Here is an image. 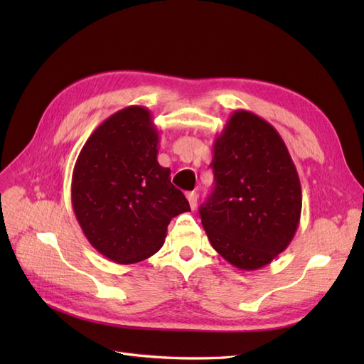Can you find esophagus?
I'll use <instances>...</instances> for the list:
<instances>
[{"label":"esophagus","mask_w":364,"mask_h":364,"mask_svg":"<svg viewBox=\"0 0 364 364\" xmlns=\"http://www.w3.org/2000/svg\"><path fill=\"white\" fill-rule=\"evenodd\" d=\"M186 199H188V203H190L191 209H194L197 206V194L194 191L186 193Z\"/></svg>","instance_id":"obj_1"}]
</instances>
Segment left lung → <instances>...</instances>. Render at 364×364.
<instances>
[{"label":"left lung","mask_w":364,"mask_h":364,"mask_svg":"<svg viewBox=\"0 0 364 364\" xmlns=\"http://www.w3.org/2000/svg\"><path fill=\"white\" fill-rule=\"evenodd\" d=\"M214 191L199 208L209 243L241 270L267 266L299 226L302 190L287 146L261 117L235 111L214 142Z\"/></svg>","instance_id":"left-lung-1"}]
</instances>
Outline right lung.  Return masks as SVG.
I'll return each mask as SVG.
<instances>
[{"mask_svg":"<svg viewBox=\"0 0 364 364\" xmlns=\"http://www.w3.org/2000/svg\"><path fill=\"white\" fill-rule=\"evenodd\" d=\"M151 114L129 106L105 119L75 161L71 202L85 237L103 257L134 264L156 253L171 218L191 211L158 162Z\"/></svg>","mask_w":364,"mask_h":364,"instance_id":"1","label":"right lung"}]
</instances>
